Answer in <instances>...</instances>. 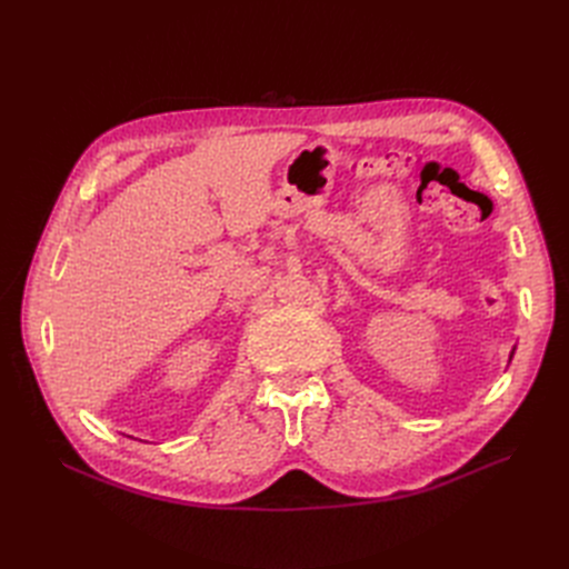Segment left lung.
Segmentation results:
<instances>
[{
  "label": "left lung",
  "mask_w": 569,
  "mask_h": 569,
  "mask_svg": "<svg viewBox=\"0 0 569 569\" xmlns=\"http://www.w3.org/2000/svg\"><path fill=\"white\" fill-rule=\"evenodd\" d=\"M512 353H515V349H512ZM512 353H510V358H512Z\"/></svg>",
  "instance_id": "1"
}]
</instances>
